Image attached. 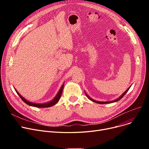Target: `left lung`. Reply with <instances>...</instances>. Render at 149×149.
Returning a JSON list of instances; mask_svg holds the SVG:
<instances>
[{
    "instance_id": "left-lung-1",
    "label": "left lung",
    "mask_w": 149,
    "mask_h": 149,
    "mask_svg": "<svg viewBox=\"0 0 149 149\" xmlns=\"http://www.w3.org/2000/svg\"><path fill=\"white\" fill-rule=\"evenodd\" d=\"M129 88H128L126 91V92H124L123 94H122V95L120 97H119L118 98H117L116 100H113V101H109V102H100V101H95V100H92V98H91L87 94H86V96L88 97V98H89V99H90L91 101H93V102H95V103H98V104H107V103H114V102H116V101H119L120 99H121L124 95H125V94H126V93L127 92V91H129Z\"/></svg>"
}]
</instances>
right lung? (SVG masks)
I'll list each match as a JSON object with an SVG mask.
<instances>
[{
    "label": "right lung",
    "instance_id": "right-lung-1",
    "mask_svg": "<svg viewBox=\"0 0 149 149\" xmlns=\"http://www.w3.org/2000/svg\"><path fill=\"white\" fill-rule=\"evenodd\" d=\"M63 86H64V84H63L62 86L60 88V89L59 90V91H58V92L57 93V95H56V97L54 98V100H52L51 101H50V102L46 103H43V104H37V103H34L29 102V101H27L26 100H25L24 98H23L22 95H20L19 93V92L16 90H15V91H16V92L17 93V94L20 97V98L22 100V101H23V102H25L26 104H27L29 106H33V107H51V106H54V104H56L58 102V100H60V98L61 97L62 91H63Z\"/></svg>",
    "mask_w": 149,
    "mask_h": 149
}]
</instances>
